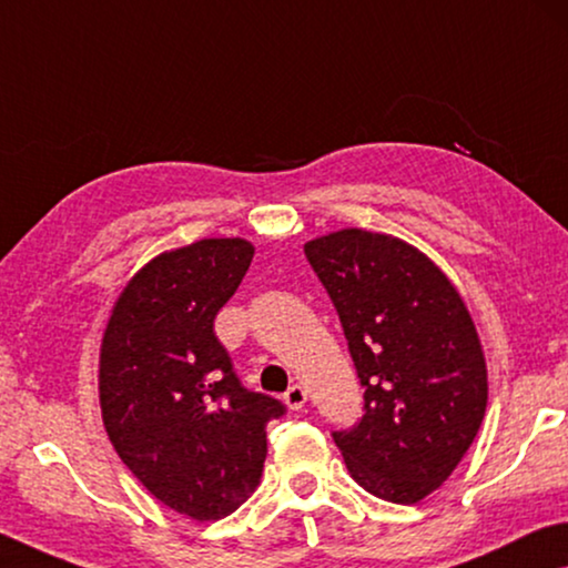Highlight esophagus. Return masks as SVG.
<instances>
[{
	"mask_svg": "<svg viewBox=\"0 0 568 568\" xmlns=\"http://www.w3.org/2000/svg\"><path fill=\"white\" fill-rule=\"evenodd\" d=\"M284 404L292 408V412H300V408L307 404V390H304L300 383H294V386L286 388L284 394Z\"/></svg>",
	"mask_w": 568,
	"mask_h": 568,
	"instance_id": "1",
	"label": "esophagus"
}]
</instances>
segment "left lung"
Masks as SVG:
<instances>
[{"label": "left lung", "instance_id": "obj_1", "mask_svg": "<svg viewBox=\"0 0 568 568\" xmlns=\"http://www.w3.org/2000/svg\"><path fill=\"white\" fill-rule=\"evenodd\" d=\"M333 300L363 416L333 432L355 483L390 503H418L465 457L487 406L473 317L422 251L383 233L337 231L304 246Z\"/></svg>", "mask_w": 568, "mask_h": 568}]
</instances>
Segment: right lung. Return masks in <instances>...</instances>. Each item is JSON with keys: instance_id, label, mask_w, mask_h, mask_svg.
Returning a JSON list of instances; mask_svg holds the SVG:
<instances>
[{"instance_id": "add662e5", "label": "right lung", "mask_w": 568, "mask_h": 568, "mask_svg": "<svg viewBox=\"0 0 568 568\" xmlns=\"http://www.w3.org/2000/svg\"><path fill=\"white\" fill-rule=\"evenodd\" d=\"M254 246L203 239L156 256L121 292L101 345V412L124 465L195 520L233 513L258 485L282 400L241 383L215 317Z\"/></svg>"}]
</instances>
